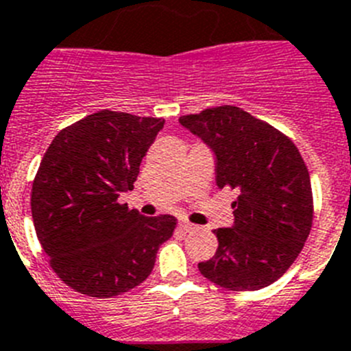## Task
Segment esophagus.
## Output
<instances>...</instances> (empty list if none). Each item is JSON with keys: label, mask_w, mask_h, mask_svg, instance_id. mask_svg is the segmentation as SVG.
Segmentation results:
<instances>
[{"label": "esophagus", "mask_w": 351, "mask_h": 351, "mask_svg": "<svg viewBox=\"0 0 351 351\" xmlns=\"http://www.w3.org/2000/svg\"><path fill=\"white\" fill-rule=\"evenodd\" d=\"M178 226H180V230L184 231V233H191V231L197 230L196 224H191V222H189V221H180Z\"/></svg>", "instance_id": "34e87169"}]
</instances>
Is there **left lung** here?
<instances>
[{"instance_id": "left-lung-1", "label": "left lung", "mask_w": 351, "mask_h": 351, "mask_svg": "<svg viewBox=\"0 0 351 351\" xmlns=\"http://www.w3.org/2000/svg\"><path fill=\"white\" fill-rule=\"evenodd\" d=\"M180 123L215 155L217 187L237 193L233 226L213 231L219 247L197 263L201 276L233 291L272 285L297 260L313 224L302 155L285 134L234 106L187 114Z\"/></svg>"}]
</instances>
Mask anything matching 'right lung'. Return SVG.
I'll return each instance as SVG.
<instances>
[{"mask_svg": "<svg viewBox=\"0 0 351 351\" xmlns=\"http://www.w3.org/2000/svg\"><path fill=\"white\" fill-rule=\"evenodd\" d=\"M162 118L93 112L53 139L33 180L36 237L56 276L79 293L109 298L141 285L173 215L145 217L118 203L132 191Z\"/></svg>", "mask_w": 351, "mask_h": 351, "instance_id": "right-lung-1", "label": "right lung"}]
</instances>
